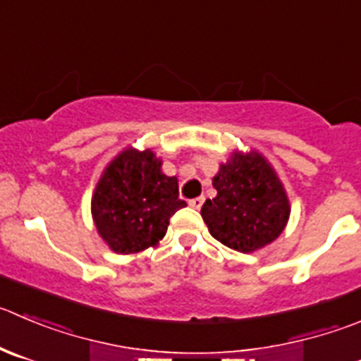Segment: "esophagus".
<instances>
[{
	"label": "esophagus",
	"mask_w": 361,
	"mask_h": 361,
	"mask_svg": "<svg viewBox=\"0 0 361 361\" xmlns=\"http://www.w3.org/2000/svg\"><path fill=\"white\" fill-rule=\"evenodd\" d=\"M202 205H204V197H197V198H191L190 200V207L200 209Z\"/></svg>",
	"instance_id": "1"
}]
</instances>
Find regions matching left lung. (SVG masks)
I'll use <instances>...</instances> for the list:
<instances>
[{
    "instance_id": "1",
    "label": "left lung",
    "mask_w": 361,
    "mask_h": 361,
    "mask_svg": "<svg viewBox=\"0 0 361 361\" xmlns=\"http://www.w3.org/2000/svg\"><path fill=\"white\" fill-rule=\"evenodd\" d=\"M218 191L202 205V218L216 241L241 253L271 245L286 230L290 202L273 164L259 152L234 150L212 177Z\"/></svg>"
}]
</instances>
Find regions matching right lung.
I'll use <instances>...</instances> for the list:
<instances>
[{"label":"right lung","mask_w":361,"mask_h":361,"mask_svg":"<svg viewBox=\"0 0 361 361\" xmlns=\"http://www.w3.org/2000/svg\"><path fill=\"white\" fill-rule=\"evenodd\" d=\"M163 161L150 149L126 147L102 170L92 195L97 234L118 255L140 253L159 245L178 198L177 177L161 170Z\"/></svg>","instance_id":"obj_1"}]
</instances>
